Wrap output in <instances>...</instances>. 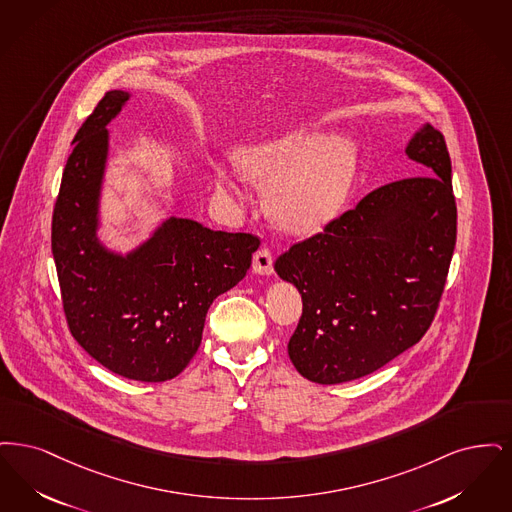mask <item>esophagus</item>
Segmentation results:
<instances>
[{
  "label": "esophagus",
  "mask_w": 512,
  "mask_h": 512,
  "mask_svg": "<svg viewBox=\"0 0 512 512\" xmlns=\"http://www.w3.org/2000/svg\"><path fill=\"white\" fill-rule=\"evenodd\" d=\"M252 269L260 275H271L273 273V256H271V250L269 248H260L256 254H254V262H252Z\"/></svg>",
  "instance_id": "1"
}]
</instances>
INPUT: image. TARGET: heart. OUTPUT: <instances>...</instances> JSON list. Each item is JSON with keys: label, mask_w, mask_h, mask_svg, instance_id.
Here are the masks:
<instances>
[{"label": "heart", "mask_w": 512, "mask_h": 512, "mask_svg": "<svg viewBox=\"0 0 512 512\" xmlns=\"http://www.w3.org/2000/svg\"><path fill=\"white\" fill-rule=\"evenodd\" d=\"M356 162L348 139L289 135L248 151L243 170L252 181L271 185L267 206L279 222L292 231H313L342 208Z\"/></svg>", "instance_id": "b5f03b06"}]
</instances>
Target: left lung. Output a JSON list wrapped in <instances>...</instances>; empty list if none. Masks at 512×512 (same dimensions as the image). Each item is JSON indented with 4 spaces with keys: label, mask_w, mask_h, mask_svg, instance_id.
Wrapping results in <instances>:
<instances>
[{
    "label": "left lung",
    "mask_w": 512,
    "mask_h": 512,
    "mask_svg": "<svg viewBox=\"0 0 512 512\" xmlns=\"http://www.w3.org/2000/svg\"><path fill=\"white\" fill-rule=\"evenodd\" d=\"M405 153L428 174L378 187L275 260L302 294L290 361L317 384L377 371L415 346L438 312L457 241L451 158L430 124Z\"/></svg>",
    "instance_id": "8db88e82"
}]
</instances>
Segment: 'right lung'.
<instances>
[{"label": "right lung", "instance_id": "obj_1", "mask_svg": "<svg viewBox=\"0 0 512 512\" xmlns=\"http://www.w3.org/2000/svg\"><path fill=\"white\" fill-rule=\"evenodd\" d=\"M126 101L128 93L107 91L74 137L53 208L51 250L74 340L120 377L162 382L197 354L210 304L245 277L260 239L170 218L126 258L99 245L107 124Z\"/></svg>", "mask_w": 512, "mask_h": 512}]
</instances>
